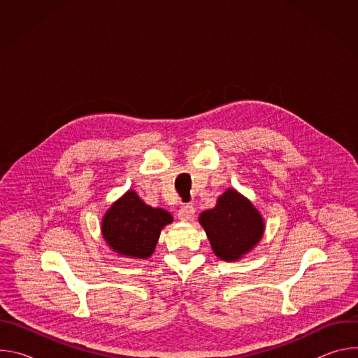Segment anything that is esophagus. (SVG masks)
Listing matches in <instances>:
<instances>
[{"label":"esophagus","mask_w":358,"mask_h":358,"mask_svg":"<svg viewBox=\"0 0 358 358\" xmlns=\"http://www.w3.org/2000/svg\"><path fill=\"white\" fill-rule=\"evenodd\" d=\"M195 217V210L192 206H184L180 213H178V218L182 221V222H191Z\"/></svg>","instance_id":"obj_1"}]
</instances>
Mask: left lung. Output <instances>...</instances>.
I'll return each instance as SVG.
<instances>
[{"mask_svg": "<svg viewBox=\"0 0 358 358\" xmlns=\"http://www.w3.org/2000/svg\"><path fill=\"white\" fill-rule=\"evenodd\" d=\"M198 222L206 231L217 257L238 262L259 243L265 220L258 208L235 188L218 196L217 206L199 214Z\"/></svg>", "mask_w": 358, "mask_h": 358, "instance_id": "1", "label": "left lung"}]
</instances>
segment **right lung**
<instances>
[{"label": "right lung", "mask_w": 358, "mask_h": 358, "mask_svg": "<svg viewBox=\"0 0 358 358\" xmlns=\"http://www.w3.org/2000/svg\"><path fill=\"white\" fill-rule=\"evenodd\" d=\"M174 221L163 210L150 207L129 189L115 201L101 218V235L108 246L122 258L147 259L155 253L162 229Z\"/></svg>", "instance_id": "1"}]
</instances>
